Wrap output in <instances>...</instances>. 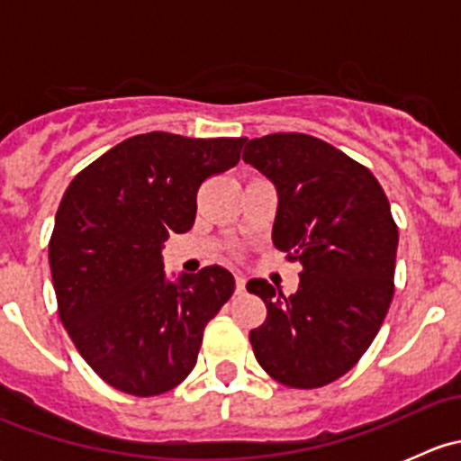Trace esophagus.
<instances>
[{
	"label": "esophagus",
	"instance_id": "1",
	"mask_svg": "<svg viewBox=\"0 0 461 461\" xmlns=\"http://www.w3.org/2000/svg\"><path fill=\"white\" fill-rule=\"evenodd\" d=\"M234 281H236V292H239V294H243V292H245V283H248V278L240 276V274H236Z\"/></svg>",
	"mask_w": 461,
	"mask_h": 461
}]
</instances>
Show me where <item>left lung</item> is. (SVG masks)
<instances>
[{
  "label": "left lung",
  "instance_id": "8db88e82",
  "mask_svg": "<svg viewBox=\"0 0 461 461\" xmlns=\"http://www.w3.org/2000/svg\"><path fill=\"white\" fill-rule=\"evenodd\" d=\"M243 160L276 187L274 245L303 265L290 296L248 283L267 308L249 332L254 355L278 384L321 388L361 359L388 314L399 243L390 203L370 169L305 133L254 138Z\"/></svg>",
  "mask_w": 461,
  "mask_h": 461
}]
</instances>
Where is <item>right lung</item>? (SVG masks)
<instances>
[{
  "label": "right lung",
  "mask_w": 461,
  "mask_h": 461,
  "mask_svg": "<svg viewBox=\"0 0 461 461\" xmlns=\"http://www.w3.org/2000/svg\"><path fill=\"white\" fill-rule=\"evenodd\" d=\"M248 138H127L64 192L49 243L58 312L77 352L133 397L176 388L194 370L204 325L234 294L221 265L169 281L162 248L196 221L209 176L240 160Z\"/></svg>",
  "instance_id": "add662e5"
}]
</instances>
